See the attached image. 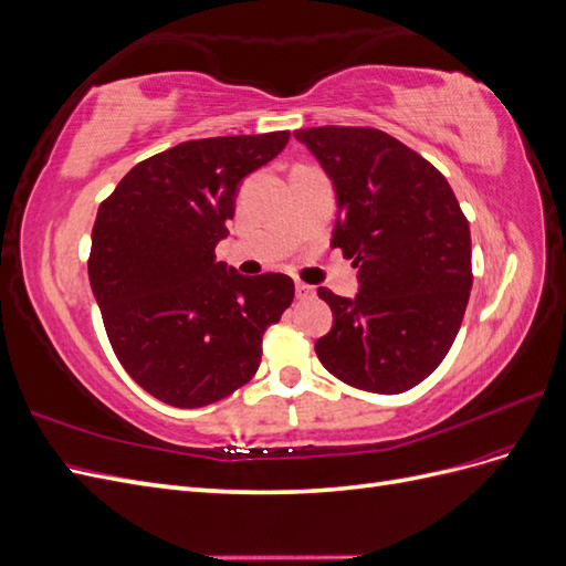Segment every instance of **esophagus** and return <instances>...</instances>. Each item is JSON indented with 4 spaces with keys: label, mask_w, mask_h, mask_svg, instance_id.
<instances>
[{
    "label": "esophagus",
    "mask_w": 566,
    "mask_h": 566,
    "mask_svg": "<svg viewBox=\"0 0 566 566\" xmlns=\"http://www.w3.org/2000/svg\"><path fill=\"white\" fill-rule=\"evenodd\" d=\"M295 295H297L300 300H310V297H314V287L306 285V283H297V285H295Z\"/></svg>",
    "instance_id": "1"
}]
</instances>
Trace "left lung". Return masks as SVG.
I'll use <instances>...</instances> for the list:
<instances>
[{
  "instance_id": "1",
  "label": "left lung",
  "mask_w": 566,
  "mask_h": 566,
  "mask_svg": "<svg viewBox=\"0 0 566 566\" xmlns=\"http://www.w3.org/2000/svg\"><path fill=\"white\" fill-rule=\"evenodd\" d=\"M295 139L333 181L331 245L358 269L354 297L318 287L333 312L318 361L366 391L416 387L449 354L472 290L470 224L453 188L380 129L310 127Z\"/></svg>"
}]
</instances>
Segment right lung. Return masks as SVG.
Returning a JSON list of instances; mask_svg holds the SVG:
<instances>
[{
    "label": "right lung",
    "mask_w": 566,
    "mask_h": 566,
    "mask_svg": "<svg viewBox=\"0 0 566 566\" xmlns=\"http://www.w3.org/2000/svg\"><path fill=\"white\" fill-rule=\"evenodd\" d=\"M287 132L184 142L139 165L101 202L90 283L115 356L153 397L200 408L252 380L262 335L295 297L285 273L217 262L243 179Z\"/></svg>",
    "instance_id": "obj_1"
}]
</instances>
